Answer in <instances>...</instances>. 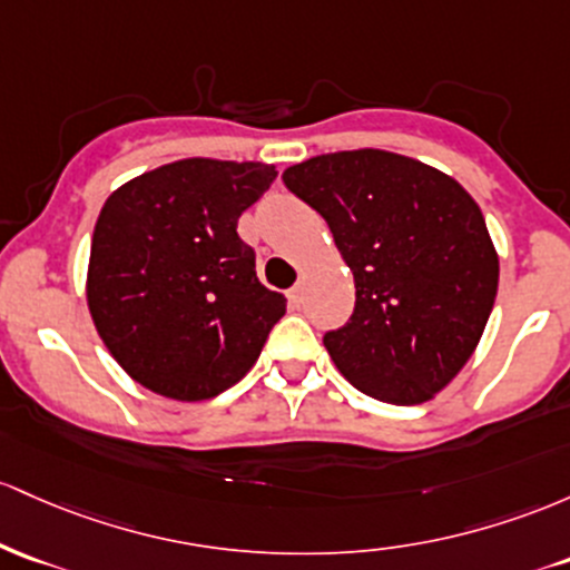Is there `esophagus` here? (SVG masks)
<instances>
[{
    "label": "esophagus",
    "mask_w": 570,
    "mask_h": 570,
    "mask_svg": "<svg viewBox=\"0 0 570 570\" xmlns=\"http://www.w3.org/2000/svg\"><path fill=\"white\" fill-rule=\"evenodd\" d=\"M287 302H291V306H296V309L304 304V287H302V283L293 285L291 291H287Z\"/></svg>",
    "instance_id": "1"
}]
</instances>
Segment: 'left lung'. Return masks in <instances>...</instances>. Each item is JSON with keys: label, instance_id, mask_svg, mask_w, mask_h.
I'll return each instance as SVG.
<instances>
[{"label": "left lung", "instance_id": "obj_1", "mask_svg": "<svg viewBox=\"0 0 570 570\" xmlns=\"http://www.w3.org/2000/svg\"><path fill=\"white\" fill-rule=\"evenodd\" d=\"M283 180L328 223L355 279L350 323L323 338L361 393L431 401L474 355L495 304L498 253L455 177L376 147L315 156Z\"/></svg>", "mask_w": 570, "mask_h": 570}]
</instances>
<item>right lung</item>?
Listing matches in <instances>:
<instances>
[{
    "mask_svg": "<svg viewBox=\"0 0 570 570\" xmlns=\"http://www.w3.org/2000/svg\"><path fill=\"white\" fill-rule=\"evenodd\" d=\"M274 177L272 164L183 158L105 202L86 302L134 382L166 399L207 401L258 361L287 302L261 285L236 220Z\"/></svg>",
    "mask_w": 570,
    "mask_h": 570,
    "instance_id": "right-lung-1",
    "label": "right lung"
}]
</instances>
